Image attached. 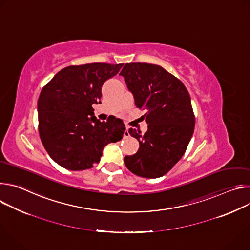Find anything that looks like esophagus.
<instances>
[{"label": "esophagus", "instance_id": "1", "mask_svg": "<svg viewBox=\"0 0 250 250\" xmlns=\"http://www.w3.org/2000/svg\"><path fill=\"white\" fill-rule=\"evenodd\" d=\"M124 136H125V137H128V136H129V132H128V128H127V127H126V129L125 130Z\"/></svg>", "mask_w": 250, "mask_h": 250}]
</instances>
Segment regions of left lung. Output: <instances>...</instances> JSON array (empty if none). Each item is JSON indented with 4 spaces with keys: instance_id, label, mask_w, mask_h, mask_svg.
<instances>
[{
    "instance_id": "1",
    "label": "left lung",
    "mask_w": 250,
    "mask_h": 250,
    "mask_svg": "<svg viewBox=\"0 0 250 250\" xmlns=\"http://www.w3.org/2000/svg\"><path fill=\"white\" fill-rule=\"evenodd\" d=\"M137 108L146 110L147 131L128 132L139 141L138 151L124 161L133 174L158 178L184 155L192 138L195 117L184 84L155 64L126 63L120 73Z\"/></svg>"
}]
</instances>
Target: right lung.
<instances>
[{"instance_id": "right-lung-1", "label": "right lung", "mask_w": 250, "mask_h": 250, "mask_svg": "<svg viewBox=\"0 0 250 250\" xmlns=\"http://www.w3.org/2000/svg\"><path fill=\"white\" fill-rule=\"evenodd\" d=\"M122 66H69L42 89L38 102L40 136L58 165L72 171L89 169L100 161L105 146L123 138L125 127L121 119L100 122L92 108L101 103L103 84Z\"/></svg>"}]
</instances>
